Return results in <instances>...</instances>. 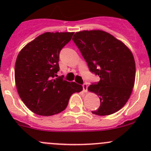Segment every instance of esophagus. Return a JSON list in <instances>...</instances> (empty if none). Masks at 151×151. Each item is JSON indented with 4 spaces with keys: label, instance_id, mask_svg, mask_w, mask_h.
<instances>
[{
    "label": "esophagus",
    "instance_id": "obj_1",
    "mask_svg": "<svg viewBox=\"0 0 151 151\" xmlns=\"http://www.w3.org/2000/svg\"><path fill=\"white\" fill-rule=\"evenodd\" d=\"M83 91H84L85 92H87V91H88V85H87L86 83H84V84L83 85Z\"/></svg>",
    "mask_w": 151,
    "mask_h": 151
}]
</instances>
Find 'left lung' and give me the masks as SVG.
<instances>
[{
  "mask_svg": "<svg viewBox=\"0 0 151 151\" xmlns=\"http://www.w3.org/2000/svg\"><path fill=\"white\" fill-rule=\"evenodd\" d=\"M91 72L99 76L88 87L100 99L92 113L104 116L118 112L129 100L135 81L136 66L129 48L112 35L101 30H83L72 38Z\"/></svg>",
  "mask_w": 151,
  "mask_h": 151,
  "instance_id": "1",
  "label": "left lung"
}]
</instances>
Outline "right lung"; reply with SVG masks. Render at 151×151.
<instances>
[{
    "label": "right lung",
    "mask_w": 151,
    "mask_h": 151,
    "mask_svg": "<svg viewBox=\"0 0 151 151\" xmlns=\"http://www.w3.org/2000/svg\"><path fill=\"white\" fill-rule=\"evenodd\" d=\"M74 32H46L27 44L18 54L14 78L19 97L36 115L50 116L61 112L74 93L83 86L57 77L59 53Z\"/></svg>",
    "instance_id": "right-lung-1"
}]
</instances>
